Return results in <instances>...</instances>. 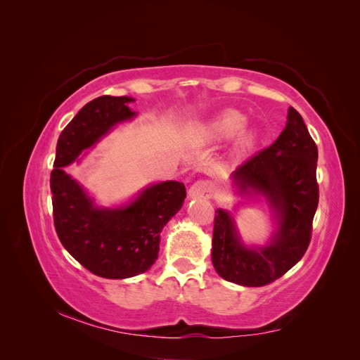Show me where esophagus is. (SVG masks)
Wrapping results in <instances>:
<instances>
[{"label": "esophagus", "instance_id": "obj_1", "mask_svg": "<svg viewBox=\"0 0 360 360\" xmlns=\"http://www.w3.org/2000/svg\"><path fill=\"white\" fill-rule=\"evenodd\" d=\"M213 192V184L209 180H198L189 188V198H210Z\"/></svg>", "mask_w": 360, "mask_h": 360}]
</instances>
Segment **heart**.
Masks as SVG:
<instances>
[{"label":"heart","instance_id":"1","mask_svg":"<svg viewBox=\"0 0 360 360\" xmlns=\"http://www.w3.org/2000/svg\"><path fill=\"white\" fill-rule=\"evenodd\" d=\"M246 124V118L243 114L234 110H226L221 114L213 117L209 123L205 124V135L212 141H226L237 135ZM257 135L254 130H245L237 138L234 146V155L242 156L255 146Z\"/></svg>","mask_w":360,"mask_h":360}]
</instances>
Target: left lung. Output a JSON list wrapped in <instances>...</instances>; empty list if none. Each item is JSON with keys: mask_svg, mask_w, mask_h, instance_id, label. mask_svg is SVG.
<instances>
[{"mask_svg": "<svg viewBox=\"0 0 360 360\" xmlns=\"http://www.w3.org/2000/svg\"><path fill=\"white\" fill-rule=\"evenodd\" d=\"M319 150L302 115L290 108L288 122L270 147L238 167L231 180L245 195L264 197L278 219V230L266 246L246 248L234 219L217 209L212 261L225 281L245 287H263L276 281L307 252L319 205Z\"/></svg>", "mask_w": 360, "mask_h": 360, "instance_id": "obj_1", "label": "left lung"}]
</instances>
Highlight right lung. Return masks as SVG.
<instances>
[{
    "label": "right lung",
    "mask_w": 360,
    "mask_h": 360,
    "mask_svg": "<svg viewBox=\"0 0 360 360\" xmlns=\"http://www.w3.org/2000/svg\"><path fill=\"white\" fill-rule=\"evenodd\" d=\"M127 96H101L86 103L64 127L51 172L53 225L68 252L91 274L124 279L155 264L160 231L186 198L180 181H162L141 191L118 209H101L64 171L117 124L134 118Z\"/></svg>",
    "instance_id": "add662e5"
}]
</instances>
